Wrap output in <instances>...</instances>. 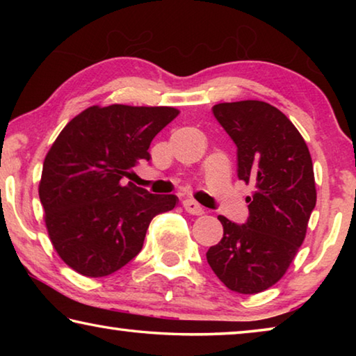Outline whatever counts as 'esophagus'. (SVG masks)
Returning <instances> with one entry per match:
<instances>
[{
	"label": "esophagus",
	"instance_id": "obj_1",
	"mask_svg": "<svg viewBox=\"0 0 356 356\" xmlns=\"http://www.w3.org/2000/svg\"><path fill=\"white\" fill-rule=\"evenodd\" d=\"M182 206H184L186 212L191 213V215H202L204 213V209L195 200H185L182 202Z\"/></svg>",
	"mask_w": 356,
	"mask_h": 356
}]
</instances>
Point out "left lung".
I'll return each mask as SVG.
<instances>
[{
  "label": "left lung",
  "mask_w": 356,
  "mask_h": 356,
  "mask_svg": "<svg viewBox=\"0 0 356 356\" xmlns=\"http://www.w3.org/2000/svg\"><path fill=\"white\" fill-rule=\"evenodd\" d=\"M213 116L237 146V176L254 185L250 216L236 225L220 215L222 238L207 262L234 292L276 284L303 243L316 207V180L303 136L278 108L261 100L218 104Z\"/></svg>",
  "instance_id": "obj_1"
}]
</instances>
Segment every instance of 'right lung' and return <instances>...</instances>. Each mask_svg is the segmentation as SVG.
<instances>
[{"label":"right lung","instance_id":"right-lung-1","mask_svg":"<svg viewBox=\"0 0 356 356\" xmlns=\"http://www.w3.org/2000/svg\"><path fill=\"white\" fill-rule=\"evenodd\" d=\"M179 110L171 106H89L48 150L39 197L53 248L76 273L108 276L141 251L155 215L177 196L122 184Z\"/></svg>","mask_w":356,"mask_h":356}]
</instances>
